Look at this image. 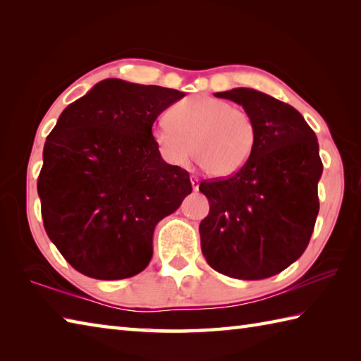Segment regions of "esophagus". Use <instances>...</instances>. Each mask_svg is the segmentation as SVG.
<instances>
[{
	"label": "esophagus",
	"mask_w": 361,
	"mask_h": 361,
	"mask_svg": "<svg viewBox=\"0 0 361 361\" xmlns=\"http://www.w3.org/2000/svg\"><path fill=\"white\" fill-rule=\"evenodd\" d=\"M190 185H192L194 190H198V188H200V180L197 176H190Z\"/></svg>",
	"instance_id": "obj_1"
}]
</instances>
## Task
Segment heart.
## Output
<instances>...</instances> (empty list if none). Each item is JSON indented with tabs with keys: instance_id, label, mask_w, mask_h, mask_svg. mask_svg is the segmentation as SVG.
Listing matches in <instances>:
<instances>
[{
	"instance_id": "1",
	"label": "heart",
	"mask_w": 361,
	"mask_h": 361,
	"mask_svg": "<svg viewBox=\"0 0 361 361\" xmlns=\"http://www.w3.org/2000/svg\"><path fill=\"white\" fill-rule=\"evenodd\" d=\"M167 122L153 128L152 140L171 166L186 167L195 155L206 173L225 178L239 172L255 152V119L224 99H183L169 109Z\"/></svg>"
}]
</instances>
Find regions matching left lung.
Segmentation results:
<instances>
[{
  "label": "left lung",
  "instance_id": "obj_1",
  "mask_svg": "<svg viewBox=\"0 0 361 361\" xmlns=\"http://www.w3.org/2000/svg\"><path fill=\"white\" fill-rule=\"evenodd\" d=\"M217 97L242 105L256 122L255 152L239 172L200 183L209 214L202 252L214 270L256 281L286 270L309 245L323 173L317 135L293 106L251 88Z\"/></svg>",
  "mask_w": 361,
  "mask_h": 361
}]
</instances>
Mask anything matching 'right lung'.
<instances>
[{"instance_id": "obj_1", "label": "right lung", "mask_w": 361, "mask_h": 361, "mask_svg": "<svg viewBox=\"0 0 361 361\" xmlns=\"http://www.w3.org/2000/svg\"><path fill=\"white\" fill-rule=\"evenodd\" d=\"M178 90L105 79L70 104L46 137L37 190L46 234L68 264L94 279L132 278L149 265L153 231L192 192L167 164L152 126Z\"/></svg>"}]
</instances>
